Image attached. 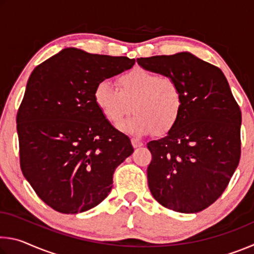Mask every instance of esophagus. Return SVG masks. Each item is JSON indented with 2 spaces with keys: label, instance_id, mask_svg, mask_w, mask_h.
<instances>
[{
  "label": "esophagus",
  "instance_id": "obj_1",
  "mask_svg": "<svg viewBox=\"0 0 254 254\" xmlns=\"http://www.w3.org/2000/svg\"><path fill=\"white\" fill-rule=\"evenodd\" d=\"M131 142H132L133 148H140V147H142V145H143L142 141H140L139 139H132Z\"/></svg>",
  "mask_w": 254,
  "mask_h": 254
}]
</instances>
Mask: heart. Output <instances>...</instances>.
<instances>
[{
  "label": "heart",
  "mask_w": 254,
  "mask_h": 254,
  "mask_svg": "<svg viewBox=\"0 0 254 254\" xmlns=\"http://www.w3.org/2000/svg\"><path fill=\"white\" fill-rule=\"evenodd\" d=\"M120 88L111 79L101 80L94 89V101L111 123L124 122L122 130L143 135L170 132L182 117L184 95L180 85L143 68H134L119 78Z\"/></svg>",
  "instance_id": "obj_1"
}]
</instances>
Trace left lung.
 <instances>
[{"label":"left lung","mask_w":254,"mask_h":254,"mask_svg":"<svg viewBox=\"0 0 254 254\" xmlns=\"http://www.w3.org/2000/svg\"><path fill=\"white\" fill-rule=\"evenodd\" d=\"M149 71L174 78L184 95L176 127L150 141L148 185L159 204L197 213L225 190L241 156V111L220 68L190 53L137 58Z\"/></svg>","instance_id":"1"}]
</instances>
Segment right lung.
Masks as SVG:
<instances>
[{
	"mask_svg": "<svg viewBox=\"0 0 254 254\" xmlns=\"http://www.w3.org/2000/svg\"><path fill=\"white\" fill-rule=\"evenodd\" d=\"M134 63L66 48L30 75L16 115L20 166L36 194L57 212L97 206L113 187L117 167L132 154L130 139L95 104L94 89Z\"/></svg>",
	"mask_w": 254,
	"mask_h": 254,
	"instance_id": "obj_1",
	"label": "right lung"
}]
</instances>
